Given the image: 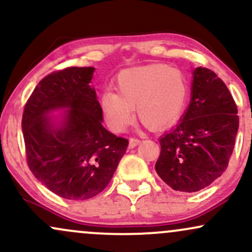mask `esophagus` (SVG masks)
I'll list each match as a JSON object with an SVG mask.
<instances>
[{
    "label": "esophagus",
    "instance_id": "34e87169",
    "mask_svg": "<svg viewBox=\"0 0 252 252\" xmlns=\"http://www.w3.org/2000/svg\"><path fill=\"white\" fill-rule=\"evenodd\" d=\"M140 142H141V140H138V138L131 137L129 140V148H135L136 146H138V144H140Z\"/></svg>",
    "mask_w": 252,
    "mask_h": 252
}]
</instances>
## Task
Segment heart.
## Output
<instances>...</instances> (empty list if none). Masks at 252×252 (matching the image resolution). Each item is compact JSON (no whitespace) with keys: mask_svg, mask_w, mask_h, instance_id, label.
Masks as SVG:
<instances>
[{"mask_svg":"<svg viewBox=\"0 0 252 252\" xmlns=\"http://www.w3.org/2000/svg\"><path fill=\"white\" fill-rule=\"evenodd\" d=\"M117 94L105 91L99 103L104 120L115 132L134 120V109L146 126L164 129L180 120L189 96L186 74L164 63L124 70L116 79Z\"/></svg>","mask_w":252,"mask_h":252,"instance_id":"obj_1","label":"heart"}]
</instances>
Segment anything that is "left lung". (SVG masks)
Here are the masks:
<instances>
[{"instance_id": "8db88e82", "label": "left lung", "mask_w": 252, "mask_h": 252, "mask_svg": "<svg viewBox=\"0 0 252 252\" xmlns=\"http://www.w3.org/2000/svg\"><path fill=\"white\" fill-rule=\"evenodd\" d=\"M190 103L180 122L160 137L155 170L179 192H198L218 179L232 155L239 117L224 82L213 71H193Z\"/></svg>"}]
</instances>
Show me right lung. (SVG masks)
<instances>
[{
  "instance_id": "1",
  "label": "right lung",
  "mask_w": 252,
  "mask_h": 252,
  "mask_svg": "<svg viewBox=\"0 0 252 252\" xmlns=\"http://www.w3.org/2000/svg\"><path fill=\"white\" fill-rule=\"evenodd\" d=\"M94 67H67L40 80L22 115L31 172L62 198L85 200L108 186L128 140L103 126V112L90 85ZM63 109L59 118L51 112Z\"/></svg>"
}]
</instances>
